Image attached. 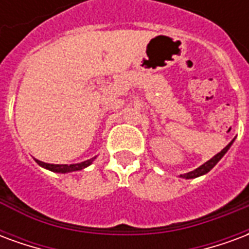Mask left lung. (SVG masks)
<instances>
[{"label": "left lung", "mask_w": 249, "mask_h": 249, "mask_svg": "<svg viewBox=\"0 0 249 249\" xmlns=\"http://www.w3.org/2000/svg\"><path fill=\"white\" fill-rule=\"evenodd\" d=\"M233 141H235V139L231 141L230 144L228 145L225 146L224 149L221 152H219L217 155H214L211 160H208L207 162H204L203 165H200L198 168H196V169H193V171H191V172H188V173H184V175H180V178H200V176H203V175H205V173H208L212 168L217 164V162L221 160V157L224 156L225 153L228 152V149L231 148V145L233 144Z\"/></svg>", "instance_id": "8db88e82"}]
</instances>
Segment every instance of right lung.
<instances>
[{
	"mask_svg": "<svg viewBox=\"0 0 249 249\" xmlns=\"http://www.w3.org/2000/svg\"><path fill=\"white\" fill-rule=\"evenodd\" d=\"M94 159H96V157L89 159V160H87V161L78 162V164H48V162L40 161V160H36V161H37V164H38L40 167L45 168V169L52 171V172L71 173V172H76V171H81V169H84V168L89 167V165L94 161Z\"/></svg>",
	"mask_w": 249,
	"mask_h": 249,
	"instance_id": "add662e5",
	"label": "right lung"
}]
</instances>
